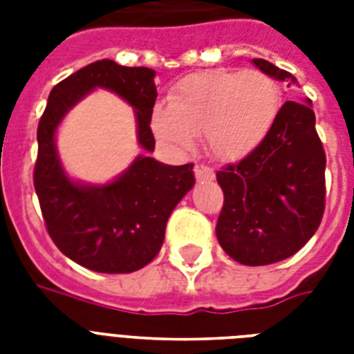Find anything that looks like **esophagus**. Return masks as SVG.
Wrapping results in <instances>:
<instances>
[{"label":"esophagus","mask_w":354,"mask_h":354,"mask_svg":"<svg viewBox=\"0 0 354 354\" xmlns=\"http://www.w3.org/2000/svg\"><path fill=\"white\" fill-rule=\"evenodd\" d=\"M194 176H196L198 182H202V180H213V178H215V172H213V169L204 165V163H196V165H194Z\"/></svg>","instance_id":"1"}]
</instances>
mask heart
Instances as JSON below:
<instances>
[{
	"mask_svg": "<svg viewBox=\"0 0 354 354\" xmlns=\"http://www.w3.org/2000/svg\"><path fill=\"white\" fill-rule=\"evenodd\" d=\"M279 106V88L263 71L213 69L180 80L169 106L154 108L152 130L176 150L191 149L194 136L204 133L205 150L213 158L239 161L266 139Z\"/></svg>",
	"mask_w": 354,
	"mask_h": 354,
	"instance_id": "obj_1",
	"label": "heart"
}]
</instances>
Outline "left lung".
I'll list each match as a JSON object with an SVG mask.
<instances>
[{
	"mask_svg": "<svg viewBox=\"0 0 354 354\" xmlns=\"http://www.w3.org/2000/svg\"><path fill=\"white\" fill-rule=\"evenodd\" d=\"M275 80L296 79L268 60L253 58ZM224 191L216 239L248 266L279 263L316 233L325 209V152L310 102L286 101L263 143L216 172Z\"/></svg>",
	"mask_w": 354,
	"mask_h": 354,
	"instance_id": "8db88e82",
	"label": "left lung"
}]
</instances>
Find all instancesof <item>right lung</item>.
Wrapping results in <instances>:
<instances>
[{
    "label": "right lung",
    "instance_id": "obj_1",
    "mask_svg": "<svg viewBox=\"0 0 354 354\" xmlns=\"http://www.w3.org/2000/svg\"><path fill=\"white\" fill-rule=\"evenodd\" d=\"M154 77V69L97 60L53 88L38 122L35 189L47 233L66 257L93 272L130 274L158 255L172 209L194 185L193 163L165 165L150 156H138L113 182L88 185L64 172L55 133L80 99L104 88L133 108L139 147L152 152Z\"/></svg>",
    "mask_w": 354,
    "mask_h": 354
}]
</instances>
